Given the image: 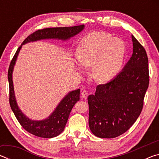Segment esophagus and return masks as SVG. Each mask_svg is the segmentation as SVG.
Wrapping results in <instances>:
<instances>
[{"label":"esophagus","mask_w":159,"mask_h":159,"mask_svg":"<svg viewBox=\"0 0 159 159\" xmlns=\"http://www.w3.org/2000/svg\"><path fill=\"white\" fill-rule=\"evenodd\" d=\"M88 96V92H87V91H86V90H83V92L81 93V97H82V98H83V99H87Z\"/></svg>","instance_id":"1"}]
</instances>
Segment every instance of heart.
Masks as SVG:
<instances>
[{
    "label": "heart",
    "mask_w": 159,
    "mask_h": 159,
    "mask_svg": "<svg viewBox=\"0 0 159 159\" xmlns=\"http://www.w3.org/2000/svg\"><path fill=\"white\" fill-rule=\"evenodd\" d=\"M125 45L105 33H91L81 40L76 58L80 65L93 66L92 74L100 82L109 81L119 73L125 60Z\"/></svg>",
    "instance_id": "b5f03b06"
}]
</instances>
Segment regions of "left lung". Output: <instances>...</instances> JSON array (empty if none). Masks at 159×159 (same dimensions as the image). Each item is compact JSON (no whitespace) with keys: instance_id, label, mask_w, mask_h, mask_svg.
Instances as JSON below:
<instances>
[{"instance_id":"8db88e82","label":"left lung","mask_w":159,"mask_h":159,"mask_svg":"<svg viewBox=\"0 0 159 159\" xmlns=\"http://www.w3.org/2000/svg\"><path fill=\"white\" fill-rule=\"evenodd\" d=\"M133 55L122 71L109 82L97 86L88 98L89 127L95 136L114 138L125 133L138 119L149 86L146 51L132 35Z\"/></svg>"}]
</instances>
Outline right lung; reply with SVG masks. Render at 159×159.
Here are the masks:
<instances>
[{"instance_id": "obj_1", "label": "right lung", "mask_w": 159, "mask_h": 159, "mask_svg": "<svg viewBox=\"0 0 159 159\" xmlns=\"http://www.w3.org/2000/svg\"><path fill=\"white\" fill-rule=\"evenodd\" d=\"M84 25L69 26V27L47 28L35 31L26 38L21 46L18 48L14 57L10 62L7 78L10 87V104L13 113L19 123L24 129L34 135L43 138H52L58 136L63 132L68 120L69 116L74 104L80 99V89L72 90L64 97L55 109L49 116L43 120H32L21 111L16 100L14 85L12 81V73L17 61V56L23 45L45 39H57L66 41L74 37L84 29Z\"/></svg>"}]
</instances>
